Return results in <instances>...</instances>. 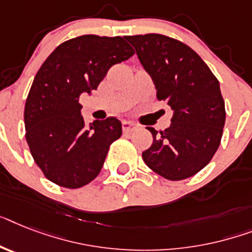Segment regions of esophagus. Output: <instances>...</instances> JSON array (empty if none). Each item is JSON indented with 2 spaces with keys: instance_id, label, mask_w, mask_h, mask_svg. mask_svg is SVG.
Wrapping results in <instances>:
<instances>
[{
  "instance_id": "34e87169",
  "label": "esophagus",
  "mask_w": 252,
  "mask_h": 252,
  "mask_svg": "<svg viewBox=\"0 0 252 252\" xmlns=\"http://www.w3.org/2000/svg\"><path fill=\"white\" fill-rule=\"evenodd\" d=\"M122 128H124V132H132L138 128V125L131 121H125L122 124Z\"/></svg>"
}]
</instances>
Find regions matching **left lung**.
Listing matches in <instances>:
<instances>
[{"mask_svg": "<svg viewBox=\"0 0 252 252\" xmlns=\"http://www.w3.org/2000/svg\"><path fill=\"white\" fill-rule=\"evenodd\" d=\"M141 65L157 90V99L174 111L170 127L157 131L143 159L151 170L178 182L196 175L215 155L225 124L219 81L201 56L171 37L149 33L128 36Z\"/></svg>", "mask_w": 252, "mask_h": 252, "instance_id": "left-lung-1", "label": "left lung"}]
</instances>
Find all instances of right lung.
Here are the masks:
<instances>
[{"mask_svg": "<svg viewBox=\"0 0 252 252\" xmlns=\"http://www.w3.org/2000/svg\"><path fill=\"white\" fill-rule=\"evenodd\" d=\"M134 54L122 37L85 34L60 43L43 62L27 97L24 125L31 155L50 182L77 189L99 175L122 125L108 117L87 127L80 95L96 90L112 65Z\"/></svg>", "mask_w": 252, "mask_h": 252, "instance_id": "obj_1", "label": "right lung"}]
</instances>
